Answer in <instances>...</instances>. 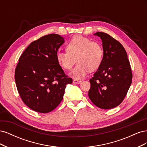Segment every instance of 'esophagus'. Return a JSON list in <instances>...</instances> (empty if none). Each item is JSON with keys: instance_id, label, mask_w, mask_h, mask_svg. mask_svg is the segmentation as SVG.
I'll list each match as a JSON object with an SVG mask.
<instances>
[{"instance_id": "1", "label": "esophagus", "mask_w": 147, "mask_h": 147, "mask_svg": "<svg viewBox=\"0 0 147 147\" xmlns=\"http://www.w3.org/2000/svg\"><path fill=\"white\" fill-rule=\"evenodd\" d=\"M82 80H73V83H76V84H78V83H82Z\"/></svg>"}]
</instances>
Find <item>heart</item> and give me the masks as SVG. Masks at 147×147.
Listing matches in <instances>:
<instances>
[{
  "mask_svg": "<svg viewBox=\"0 0 147 147\" xmlns=\"http://www.w3.org/2000/svg\"><path fill=\"white\" fill-rule=\"evenodd\" d=\"M104 50L100 44L82 35H75L66 46V51H57L56 60L62 68L70 70V77L80 80L90 72L98 69L103 61Z\"/></svg>",
  "mask_w": 147,
  "mask_h": 147,
  "instance_id": "heart-1",
  "label": "heart"
}]
</instances>
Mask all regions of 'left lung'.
I'll use <instances>...</instances> for the list:
<instances>
[{
	"label": "left lung",
	"mask_w": 147,
	"mask_h": 147,
	"mask_svg": "<svg viewBox=\"0 0 147 147\" xmlns=\"http://www.w3.org/2000/svg\"><path fill=\"white\" fill-rule=\"evenodd\" d=\"M104 50L103 61L90 82V100L102 109H111L121 103L132 83V74L125 49L108 34L97 32Z\"/></svg>",
	"instance_id": "8db88e82"
}]
</instances>
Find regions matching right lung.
Here are the masks:
<instances>
[{
	"mask_svg": "<svg viewBox=\"0 0 147 147\" xmlns=\"http://www.w3.org/2000/svg\"><path fill=\"white\" fill-rule=\"evenodd\" d=\"M64 42L58 34L43 36L26 48L16 65L18 91L24 103L37 112L47 113L56 109L63 99L66 85L72 83L56 60Z\"/></svg>",
	"mask_w": 147,
	"mask_h": 147,
	"instance_id": "obj_1",
	"label": "right lung"
}]
</instances>
